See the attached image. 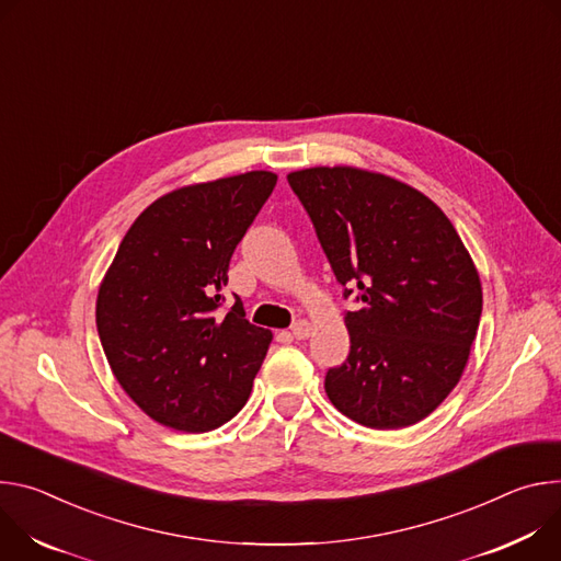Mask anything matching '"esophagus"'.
<instances>
[{"label": "esophagus", "mask_w": 561, "mask_h": 561, "mask_svg": "<svg viewBox=\"0 0 561 561\" xmlns=\"http://www.w3.org/2000/svg\"><path fill=\"white\" fill-rule=\"evenodd\" d=\"M309 334H312V323H309V321L300 319V321H296V323L291 325V336H294V339L305 341Z\"/></svg>", "instance_id": "obj_1"}]
</instances>
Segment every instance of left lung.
Segmentation results:
<instances>
[{
    "label": "left lung",
    "mask_w": 561,
    "mask_h": 561,
    "mask_svg": "<svg viewBox=\"0 0 561 561\" xmlns=\"http://www.w3.org/2000/svg\"><path fill=\"white\" fill-rule=\"evenodd\" d=\"M343 296L350 354L328 369L334 408L375 430L408 427L455 390L481 319V280L448 216L390 175L291 171Z\"/></svg>",
    "instance_id": "obj_1"
}]
</instances>
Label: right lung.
<instances>
[{
  "label": "right lung",
  "instance_id": "1",
  "mask_svg": "<svg viewBox=\"0 0 561 561\" xmlns=\"http://www.w3.org/2000/svg\"><path fill=\"white\" fill-rule=\"evenodd\" d=\"M278 175L247 171L151 203L102 278L95 323L122 390L153 421L209 432L233 419L272 343L242 300L218 312L236 244Z\"/></svg>",
  "mask_w": 561,
  "mask_h": 561
}]
</instances>
